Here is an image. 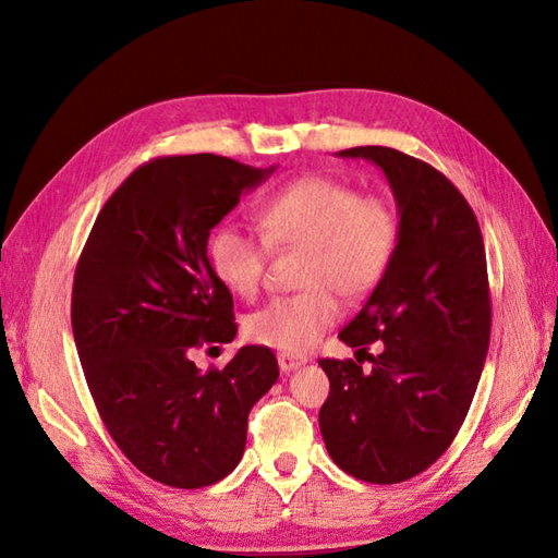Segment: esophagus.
<instances>
[{
  "mask_svg": "<svg viewBox=\"0 0 558 558\" xmlns=\"http://www.w3.org/2000/svg\"><path fill=\"white\" fill-rule=\"evenodd\" d=\"M306 362V357H302V354H290V352H278V364L282 372H292L298 369V366H302Z\"/></svg>",
  "mask_w": 558,
  "mask_h": 558,
  "instance_id": "esophagus-1",
  "label": "esophagus"
}]
</instances>
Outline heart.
I'll use <instances>...</instances> for the list:
<instances>
[{
  "label": "heart",
  "mask_w": 558,
  "mask_h": 558,
  "mask_svg": "<svg viewBox=\"0 0 558 558\" xmlns=\"http://www.w3.org/2000/svg\"><path fill=\"white\" fill-rule=\"evenodd\" d=\"M260 236L242 225L210 234L208 260L230 292L252 300L264 286L268 242L304 248L300 292L282 294L246 318V336L282 352L314 348L340 318V298L362 300L384 280L400 242V216L384 196H362L336 177L304 174L258 210Z\"/></svg>",
  "instance_id": "heart-1"
}]
</instances>
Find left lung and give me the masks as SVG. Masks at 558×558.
<instances>
[{"mask_svg":"<svg viewBox=\"0 0 558 558\" xmlns=\"http://www.w3.org/2000/svg\"><path fill=\"white\" fill-rule=\"evenodd\" d=\"M384 170L400 242L384 280L340 330L354 360H318L330 393L318 412L328 456L348 475L398 484L453 444L487 360L492 300L480 222L453 182L396 148L357 146ZM383 342L381 355L365 352ZM360 353L373 362L362 371Z\"/></svg>","mask_w":558,"mask_h":558,"instance_id":"left-lung-1","label":"left lung"}]
</instances>
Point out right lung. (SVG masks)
I'll return each mask as SVG.
<instances>
[{
  "label": "right lung",
  "instance_id": "right-lung-1",
  "mask_svg": "<svg viewBox=\"0 0 558 558\" xmlns=\"http://www.w3.org/2000/svg\"><path fill=\"white\" fill-rule=\"evenodd\" d=\"M272 172L232 158H153L98 213L71 290V328L102 424L160 484L201 489L242 460L254 402L278 381L270 348L198 372L194 350L236 336L208 260L210 230Z\"/></svg>",
  "mask_w": 558,
  "mask_h": 558
}]
</instances>
